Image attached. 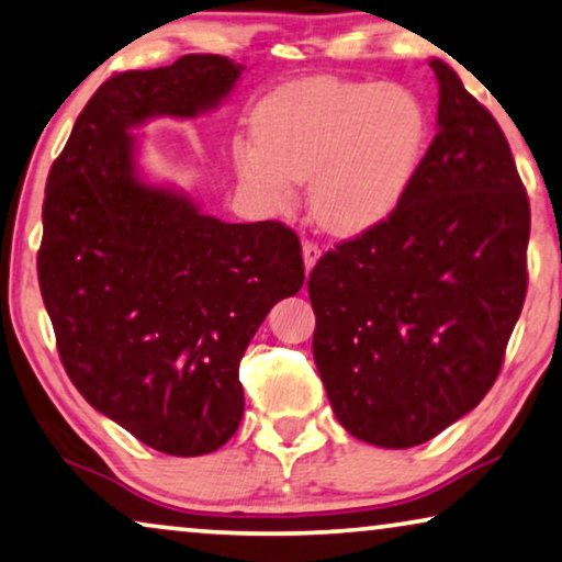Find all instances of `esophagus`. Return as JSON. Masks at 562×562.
Returning <instances> with one entry per match:
<instances>
[{
  "label": "esophagus",
  "mask_w": 562,
  "mask_h": 562,
  "mask_svg": "<svg viewBox=\"0 0 562 562\" xmlns=\"http://www.w3.org/2000/svg\"><path fill=\"white\" fill-rule=\"evenodd\" d=\"M321 257V247L315 241H303V262H305V272H311L315 262Z\"/></svg>",
  "instance_id": "obj_1"
}]
</instances>
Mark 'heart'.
I'll use <instances>...</instances> for the list:
<instances>
[{
  "label": "heart",
  "mask_w": 562,
  "mask_h": 562,
  "mask_svg": "<svg viewBox=\"0 0 562 562\" xmlns=\"http://www.w3.org/2000/svg\"><path fill=\"white\" fill-rule=\"evenodd\" d=\"M255 139H234L241 183L272 211H288L297 183L330 234L357 236L392 216L413 188L430 116L407 86L315 76L259 101Z\"/></svg>",
  "instance_id": "1"
}]
</instances>
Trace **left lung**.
I'll use <instances>...</instances> for the list:
<instances>
[{
	"instance_id": "left-lung-1",
	"label": "left lung",
	"mask_w": 562,
	"mask_h": 562,
	"mask_svg": "<svg viewBox=\"0 0 562 562\" xmlns=\"http://www.w3.org/2000/svg\"><path fill=\"white\" fill-rule=\"evenodd\" d=\"M438 132L400 209L318 259L313 359L353 438L413 448L499 376L525 305L529 199L502 126L448 63Z\"/></svg>"
}]
</instances>
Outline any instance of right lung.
<instances>
[{"mask_svg":"<svg viewBox=\"0 0 562 562\" xmlns=\"http://www.w3.org/2000/svg\"><path fill=\"white\" fill-rule=\"evenodd\" d=\"M241 70L191 53L112 76L45 186L37 280L63 367L93 409L168 456L211 453L234 436L244 351L305 280L292 228L224 224L137 170L134 126L211 112Z\"/></svg>","mask_w":562,"mask_h":562,"instance_id":"1","label":"right lung"}]
</instances>
